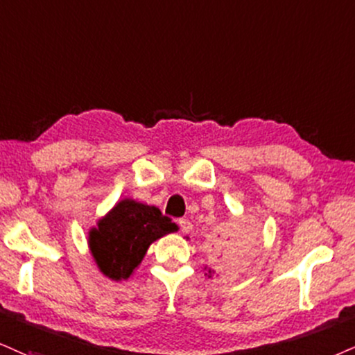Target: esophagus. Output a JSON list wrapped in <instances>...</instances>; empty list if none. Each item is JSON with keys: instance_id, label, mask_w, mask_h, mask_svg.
<instances>
[{"instance_id": "esophagus-1", "label": "esophagus", "mask_w": 355, "mask_h": 355, "mask_svg": "<svg viewBox=\"0 0 355 355\" xmlns=\"http://www.w3.org/2000/svg\"><path fill=\"white\" fill-rule=\"evenodd\" d=\"M179 229H181L182 234H189L192 230V224L187 218H181V220H179Z\"/></svg>"}]
</instances>
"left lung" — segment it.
<instances>
[{
  "instance_id": "1",
  "label": "left lung",
  "mask_w": 355,
  "mask_h": 355,
  "mask_svg": "<svg viewBox=\"0 0 355 355\" xmlns=\"http://www.w3.org/2000/svg\"><path fill=\"white\" fill-rule=\"evenodd\" d=\"M253 240L250 234H240V232H217L211 242V257L218 265L227 268L242 263L248 253L252 252ZM211 273V270H209Z\"/></svg>"
}]
</instances>
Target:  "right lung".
Segmentation results:
<instances>
[{
    "instance_id": "add662e5",
    "label": "right lung",
    "mask_w": 355,
    "mask_h": 355,
    "mask_svg": "<svg viewBox=\"0 0 355 355\" xmlns=\"http://www.w3.org/2000/svg\"><path fill=\"white\" fill-rule=\"evenodd\" d=\"M176 230L155 205L125 199L90 232V250L108 278L126 279L155 240Z\"/></svg>"
}]
</instances>
